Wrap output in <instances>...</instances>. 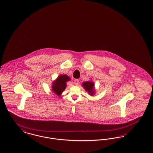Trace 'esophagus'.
<instances>
[{
    "label": "esophagus",
    "instance_id": "1",
    "mask_svg": "<svg viewBox=\"0 0 153 153\" xmlns=\"http://www.w3.org/2000/svg\"><path fill=\"white\" fill-rule=\"evenodd\" d=\"M74 83L75 85H78L79 83V80L78 79H76V80H74Z\"/></svg>",
    "mask_w": 153,
    "mask_h": 153
}]
</instances>
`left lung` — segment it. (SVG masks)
<instances>
[{"instance_id": "8db88e82", "label": "left lung", "mask_w": 153, "mask_h": 153, "mask_svg": "<svg viewBox=\"0 0 153 153\" xmlns=\"http://www.w3.org/2000/svg\"><path fill=\"white\" fill-rule=\"evenodd\" d=\"M82 86L84 88L85 91H87L90 95L92 96L95 94L94 90V83L92 81H86L84 82L82 84Z\"/></svg>"}]
</instances>
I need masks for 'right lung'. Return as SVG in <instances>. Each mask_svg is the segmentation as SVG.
I'll return each mask as SVG.
<instances>
[{
  "instance_id": "right-lung-1",
  "label": "right lung",
  "mask_w": 153,
  "mask_h": 153,
  "mask_svg": "<svg viewBox=\"0 0 153 153\" xmlns=\"http://www.w3.org/2000/svg\"><path fill=\"white\" fill-rule=\"evenodd\" d=\"M70 77L66 74H61L53 82L52 91L58 96H60L66 87V82L70 81Z\"/></svg>"
}]
</instances>
